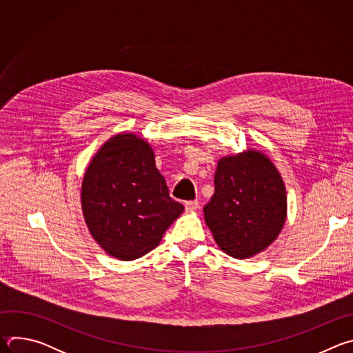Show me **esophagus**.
<instances>
[{
  "mask_svg": "<svg viewBox=\"0 0 353 353\" xmlns=\"http://www.w3.org/2000/svg\"><path fill=\"white\" fill-rule=\"evenodd\" d=\"M184 207H185V211H187V212H194V211H196V210L199 208V203H198L196 199H194V201H185Z\"/></svg>",
  "mask_w": 353,
  "mask_h": 353,
  "instance_id": "obj_1",
  "label": "esophagus"
}]
</instances>
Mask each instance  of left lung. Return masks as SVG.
<instances>
[{"instance_id":"8db88e82","label":"left lung","mask_w":353,"mask_h":353,"mask_svg":"<svg viewBox=\"0 0 353 353\" xmlns=\"http://www.w3.org/2000/svg\"><path fill=\"white\" fill-rule=\"evenodd\" d=\"M204 216L230 257L243 260L264 251L286 219V190L274 163L254 149L219 159Z\"/></svg>"}]
</instances>
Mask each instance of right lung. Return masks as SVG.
<instances>
[{"label":"right lung","instance_id":"right-lung-1","mask_svg":"<svg viewBox=\"0 0 353 353\" xmlns=\"http://www.w3.org/2000/svg\"><path fill=\"white\" fill-rule=\"evenodd\" d=\"M81 204L92 237L121 261L154 250L184 210L169 195L152 148L134 134H117L97 150L83 176Z\"/></svg>","mask_w":353,"mask_h":353}]
</instances>
